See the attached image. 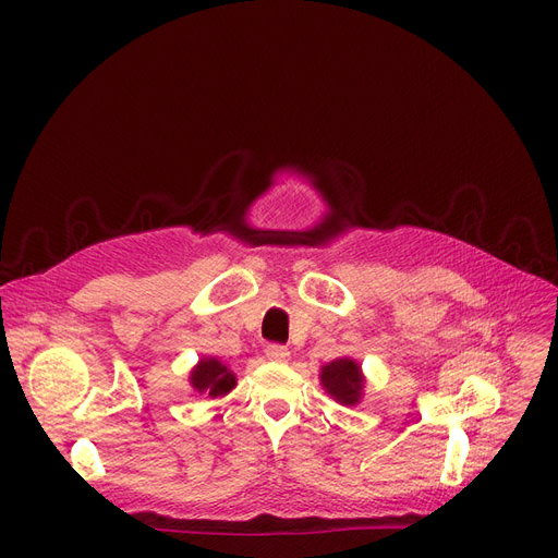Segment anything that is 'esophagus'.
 Masks as SVG:
<instances>
[{
    "instance_id": "34e87169",
    "label": "esophagus",
    "mask_w": 558,
    "mask_h": 558,
    "mask_svg": "<svg viewBox=\"0 0 558 558\" xmlns=\"http://www.w3.org/2000/svg\"><path fill=\"white\" fill-rule=\"evenodd\" d=\"M264 353H267L271 362H289V348L282 343H269Z\"/></svg>"
}]
</instances>
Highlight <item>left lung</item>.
<instances>
[{
	"mask_svg": "<svg viewBox=\"0 0 558 558\" xmlns=\"http://www.w3.org/2000/svg\"><path fill=\"white\" fill-rule=\"evenodd\" d=\"M320 387L326 389L339 404H357L364 393V375L362 366L350 360L341 357L330 364H326L318 373Z\"/></svg>",
	"mask_w": 558,
	"mask_h": 558,
	"instance_id": "1",
	"label": "left lung"
}]
</instances>
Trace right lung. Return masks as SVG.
<instances>
[{"mask_svg": "<svg viewBox=\"0 0 558 558\" xmlns=\"http://www.w3.org/2000/svg\"><path fill=\"white\" fill-rule=\"evenodd\" d=\"M190 385L198 393H208L210 398H219V396H226L230 389H234L238 379H234V373L219 360L203 357L190 373Z\"/></svg>", "mask_w": 558, "mask_h": 558, "instance_id": "1", "label": "right lung"}]
</instances>
